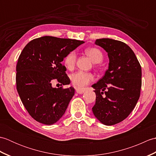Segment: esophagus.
<instances>
[{
  "label": "esophagus",
  "mask_w": 156,
  "mask_h": 156,
  "mask_svg": "<svg viewBox=\"0 0 156 156\" xmlns=\"http://www.w3.org/2000/svg\"><path fill=\"white\" fill-rule=\"evenodd\" d=\"M76 92H77L78 94H83L84 92V90H80V89H76Z\"/></svg>",
  "instance_id": "34e87169"
}]
</instances>
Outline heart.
<instances>
[{
    "label": "heart",
    "instance_id": "1",
    "mask_svg": "<svg viewBox=\"0 0 156 156\" xmlns=\"http://www.w3.org/2000/svg\"><path fill=\"white\" fill-rule=\"evenodd\" d=\"M86 54L91 58L94 63H100L103 59V55L102 52L97 48H91L86 49ZM76 60V55L74 51H71L66 55L64 58V64L66 68L72 69L74 67ZM72 84L76 88L81 89L88 84L94 80V76L91 73L82 71L76 72L70 76Z\"/></svg>",
    "mask_w": 156,
    "mask_h": 156
}]
</instances>
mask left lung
Returning <instances> with one entry per match:
<instances>
[{"instance_id":"obj_1","label":"left lung","mask_w":156,"mask_h":156,"mask_svg":"<svg viewBox=\"0 0 156 156\" xmlns=\"http://www.w3.org/2000/svg\"><path fill=\"white\" fill-rule=\"evenodd\" d=\"M95 44L107 52L109 63L103 77L92 85L96 94L92 112L101 123L113 125L128 117L140 98L141 68L125 43L102 38Z\"/></svg>"}]
</instances>
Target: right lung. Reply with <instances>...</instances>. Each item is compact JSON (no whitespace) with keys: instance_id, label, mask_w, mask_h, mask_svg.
Segmentation results:
<instances>
[{"instance_id":"right-lung-1","label":"right lung","mask_w":156,"mask_h":156,"mask_svg":"<svg viewBox=\"0 0 156 156\" xmlns=\"http://www.w3.org/2000/svg\"><path fill=\"white\" fill-rule=\"evenodd\" d=\"M84 43L44 36L31 41L23 49L16 67V90L35 120L51 125L64 115L74 95V88H54L51 83L58 80L63 85L69 84L66 68L62 62Z\"/></svg>"}]
</instances>
